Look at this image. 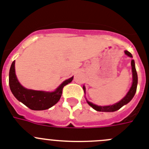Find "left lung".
Masks as SVG:
<instances>
[{
    "label": "left lung",
    "mask_w": 149,
    "mask_h": 149,
    "mask_svg": "<svg viewBox=\"0 0 149 149\" xmlns=\"http://www.w3.org/2000/svg\"><path fill=\"white\" fill-rule=\"evenodd\" d=\"M125 54L127 56H130V57H133L132 54H131L129 51H125ZM131 70H132V84H131V86L129 89V91L127 93V94L125 95V96L123 98H122V100L117 102V103L114 104L113 105H108V106H98V105H96L95 104L92 103L90 101L86 100V102L88 103V104L89 106H91L94 110H97V111L100 112H114L116 111V110H119V109L123 107L124 105L127 104V103H129L130 101L132 100V98H134V95L136 93V87H137V83H138V77H137V73H136V68H135V63H134V60H131ZM83 89H84V93H86V87L85 86H83Z\"/></svg>",
    "instance_id": "1"
}]
</instances>
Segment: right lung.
Masks as SVG:
<instances>
[{"label": "right lung", "mask_w": 149, "mask_h": 149, "mask_svg": "<svg viewBox=\"0 0 149 149\" xmlns=\"http://www.w3.org/2000/svg\"><path fill=\"white\" fill-rule=\"evenodd\" d=\"M73 76L63 81L58 87L52 92L33 90L24 87L19 83L15 74V61L12 63L9 73L10 90L18 101L33 110H44L51 108L60 99L63 87L71 83Z\"/></svg>", "instance_id": "add662e5"}]
</instances>
